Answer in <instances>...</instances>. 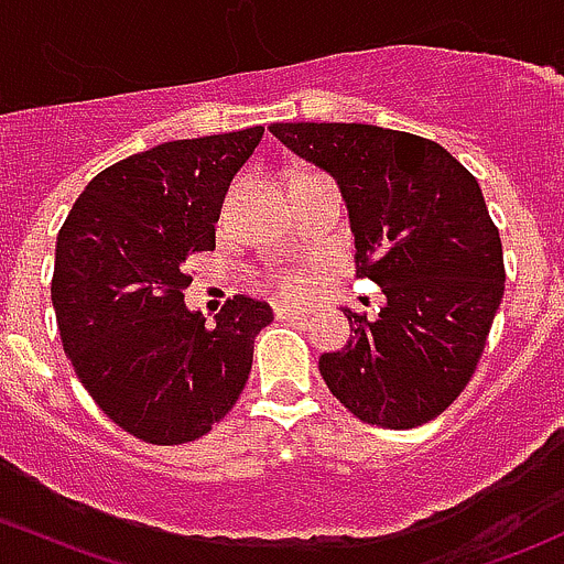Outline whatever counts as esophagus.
I'll list each match as a JSON object with an SVG mask.
<instances>
[{
	"label": "esophagus",
	"mask_w": 564,
	"mask_h": 564,
	"mask_svg": "<svg viewBox=\"0 0 564 564\" xmlns=\"http://www.w3.org/2000/svg\"><path fill=\"white\" fill-rule=\"evenodd\" d=\"M275 316H278V318H292V322H303V318H305L303 311L286 308V305H278V308H275Z\"/></svg>",
	"instance_id": "1"
}]
</instances>
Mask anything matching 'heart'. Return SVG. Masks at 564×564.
I'll return each instance as SVG.
<instances>
[{"mask_svg": "<svg viewBox=\"0 0 564 564\" xmlns=\"http://www.w3.org/2000/svg\"><path fill=\"white\" fill-rule=\"evenodd\" d=\"M267 286L281 297H300L305 292V278L294 270H278L267 275Z\"/></svg>", "mask_w": 564, "mask_h": 564, "instance_id": "1", "label": "heart"}]
</instances>
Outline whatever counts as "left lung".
I'll return each instance as SVG.
<instances>
[{
    "label": "left lung",
    "mask_w": 564,
    "mask_h": 564,
    "mask_svg": "<svg viewBox=\"0 0 564 564\" xmlns=\"http://www.w3.org/2000/svg\"><path fill=\"white\" fill-rule=\"evenodd\" d=\"M270 133L338 180L355 272L382 286L377 318L318 357L362 423L417 429L469 384L505 294L499 229L477 180L436 141L360 122H272Z\"/></svg>",
    "instance_id": "8db88e82"
}]
</instances>
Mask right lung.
I'll return each mask as SVG.
<instances>
[{
	"label": "right lung",
	"instance_id": "add662e5",
	"mask_svg": "<svg viewBox=\"0 0 564 564\" xmlns=\"http://www.w3.org/2000/svg\"><path fill=\"white\" fill-rule=\"evenodd\" d=\"M264 128L180 139L95 176L56 237L62 349L104 414L150 445H185L231 412L270 305L235 294L213 327L185 308V261L215 250L235 174Z\"/></svg>",
	"mask_w": 564,
	"mask_h": 564
}]
</instances>
